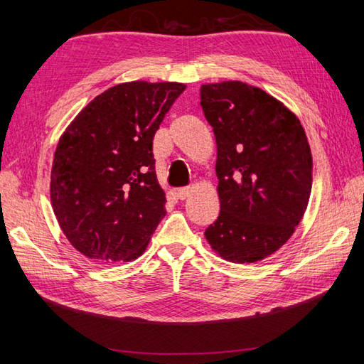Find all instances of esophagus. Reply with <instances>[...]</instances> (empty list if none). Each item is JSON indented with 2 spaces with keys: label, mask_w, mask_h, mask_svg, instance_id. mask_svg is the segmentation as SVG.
Here are the masks:
<instances>
[{
  "label": "esophagus",
  "mask_w": 364,
  "mask_h": 364,
  "mask_svg": "<svg viewBox=\"0 0 364 364\" xmlns=\"http://www.w3.org/2000/svg\"><path fill=\"white\" fill-rule=\"evenodd\" d=\"M191 194V188H180L176 191V197L180 200H186Z\"/></svg>",
  "instance_id": "34e87169"
}]
</instances>
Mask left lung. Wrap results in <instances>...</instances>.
Here are the masks:
<instances>
[{"label":"left lung","instance_id":"8db88e82","mask_svg":"<svg viewBox=\"0 0 364 364\" xmlns=\"http://www.w3.org/2000/svg\"><path fill=\"white\" fill-rule=\"evenodd\" d=\"M202 109L218 144L219 218L205 231L231 262H255L292 236L306 210L313 159L288 107L241 81L203 84Z\"/></svg>","mask_w":364,"mask_h":364}]
</instances>
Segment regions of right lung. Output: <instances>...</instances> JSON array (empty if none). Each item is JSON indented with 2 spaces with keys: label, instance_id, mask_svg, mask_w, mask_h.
Returning a JSON list of instances; mask_svg holds the SVG:
<instances>
[{
  "label": "right lung",
  "instance_id": "1",
  "mask_svg": "<svg viewBox=\"0 0 364 364\" xmlns=\"http://www.w3.org/2000/svg\"><path fill=\"white\" fill-rule=\"evenodd\" d=\"M181 82L133 81L105 90L60 136L51 168V205L84 257L133 261L166 215L153 137Z\"/></svg>",
  "mask_w": 364,
  "mask_h": 364
}]
</instances>
